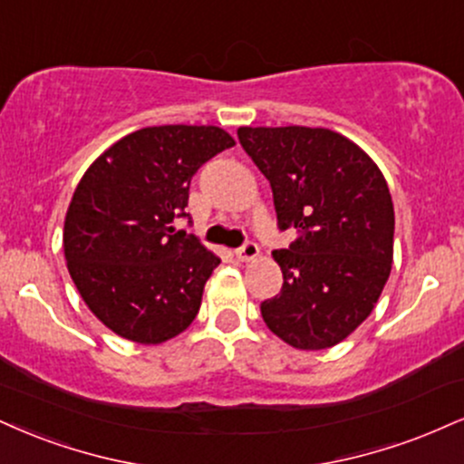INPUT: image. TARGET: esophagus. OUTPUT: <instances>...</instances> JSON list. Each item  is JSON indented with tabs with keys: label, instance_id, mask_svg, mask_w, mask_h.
<instances>
[{
	"label": "esophagus",
	"instance_id": "obj_1",
	"mask_svg": "<svg viewBox=\"0 0 464 464\" xmlns=\"http://www.w3.org/2000/svg\"><path fill=\"white\" fill-rule=\"evenodd\" d=\"M259 246H256V244H253V242H248V244H244L242 248H237L236 250V256L239 261H253V259H256V256H259Z\"/></svg>",
	"mask_w": 464,
	"mask_h": 464
}]
</instances>
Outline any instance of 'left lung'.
I'll return each mask as SVG.
<instances>
[{
	"mask_svg": "<svg viewBox=\"0 0 464 464\" xmlns=\"http://www.w3.org/2000/svg\"><path fill=\"white\" fill-rule=\"evenodd\" d=\"M237 138L270 181L278 227L298 231L272 253L283 289L261 303L266 326L295 350L333 348L367 320L392 275L387 179L359 144L324 127H239Z\"/></svg>",
	"mask_w": 464,
	"mask_h": 464,
	"instance_id": "8db88e82",
	"label": "left lung"
}]
</instances>
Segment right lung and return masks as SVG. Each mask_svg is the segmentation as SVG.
<instances>
[{
    "mask_svg": "<svg viewBox=\"0 0 464 464\" xmlns=\"http://www.w3.org/2000/svg\"><path fill=\"white\" fill-rule=\"evenodd\" d=\"M236 140L214 125L127 133L88 166L66 209V267L88 309L111 333L158 345L194 322L220 264L175 228L205 161Z\"/></svg>",
    "mask_w": 464,
    "mask_h": 464,
    "instance_id": "obj_1",
    "label": "right lung"
}]
</instances>
